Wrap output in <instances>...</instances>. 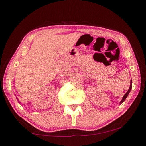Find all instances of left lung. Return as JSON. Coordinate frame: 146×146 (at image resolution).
Instances as JSON below:
<instances>
[{
	"mask_svg": "<svg viewBox=\"0 0 146 146\" xmlns=\"http://www.w3.org/2000/svg\"><path fill=\"white\" fill-rule=\"evenodd\" d=\"M131 83H132V81H131V80H130V86H129V88L128 90H127V92L125 93V94L123 96L122 99H121V100L120 101V104H122L123 102L125 101V100L126 99V98L127 97V96H128L129 92H130V91H131Z\"/></svg>",
	"mask_w": 146,
	"mask_h": 146,
	"instance_id": "8db88e82",
	"label": "left lung"
}]
</instances>
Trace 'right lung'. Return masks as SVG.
Listing matches in <instances>:
<instances>
[{
	"instance_id": "add662e5",
	"label": "right lung",
	"mask_w": 146,
	"mask_h": 146,
	"mask_svg": "<svg viewBox=\"0 0 146 146\" xmlns=\"http://www.w3.org/2000/svg\"><path fill=\"white\" fill-rule=\"evenodd\" d=\"M17 99H18V98H17ZM19 103H20V102H19Z\"/></svg>"
}]
</instances>
